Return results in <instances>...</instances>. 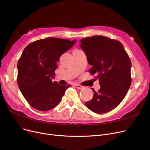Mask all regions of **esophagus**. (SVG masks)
<instances>
[{
    "mask_svg": "<svg viewBox=\"0 0 150 150\" xmlns=\"http://www.w3.org/2000/svg\"><path fill=\"white\" fill-rule=\"evenodd\" d=\"M75 86H76V88L78 89H81L83 88V87L82 86H81V85H80V84H75Z\"/></svg>",
    "mask_w": 150,
    "mask_h": 150,
    "instance_id": "obj_1",
    "label": "esophagus"
}]
</instances>
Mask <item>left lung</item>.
Masks as SVG:
<instances>
[{
	"instance_id": "1",
	"label": "left lung",
	"mask_w": 150,
	"mask_h": 150,
	"mask_svg": "<svg viewBox=\"0 0 150 150\" xmlns=\"http://www.w3.org/2000/svg\"><path fill=\"white\" fill-rule=\"evenodd\" d=\"M80 47L92 66L89 72L96 74L101 86L93 88L91 100L85 103L92 111L103 114L119 105L131 84V62L122 44L103 36H93L81 39Z\"/></svg>"
}]
</instances>
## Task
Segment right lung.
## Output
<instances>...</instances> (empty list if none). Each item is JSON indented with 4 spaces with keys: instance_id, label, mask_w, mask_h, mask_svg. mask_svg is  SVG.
<instances>
[{
    "instance_id": "add662e5",
    "label": "right lung",
    "mask_w": 150,
    "mask_h": 150,
    "mask_svg": "<svg viewBox=\"0 0 150 150\" xmlns=\"http://www.w3.org/2000/svg\"><path fill=\"white\" fill-rule=\"evenodd\" d=\"M76 41L50 37L31 42L23 50L18 62V84L31 107L45 111L59 103L70 85L52 80L57 62Z\"/></svg>"
}]
</instances>
